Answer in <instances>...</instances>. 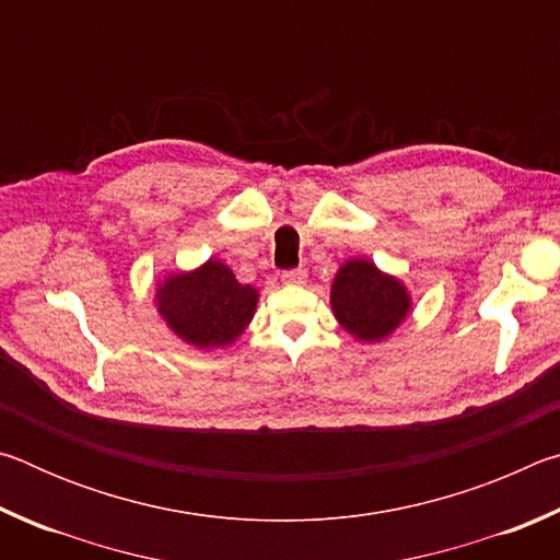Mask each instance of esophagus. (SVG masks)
Returning a JSON list of instances; mask_svg holds the SVG:
<instances>
[{"label":"esophagus","mask_w":560,"mask_h":560,"mask_svg":"<svg viewBox=\"0 0 560 560\" xmlns=\"http://www.w3.org/2000/svg\"><path fill=\"white\" fill-rule=\"evenodd\" d=\"M306 279H308L306 269H287L281 273V281L291 283V287H301V283H306Z\"/></svg>","instance_id":"obj_1"}]
</instances>
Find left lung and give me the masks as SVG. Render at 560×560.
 Instances as JSON below:
<instances>
[{
  "label": "left lung",
  "instance_id": "obj_1",
  "mask_svg": "<svg viewBox=\"0 0 560 560\" xmlns=\"http://www.w3.org/2000/svg\"><path fill=\"white\" fill-rule=\"evenodd\" d=\"M330 308L350 336L377 343L407 318L412 299L400 279L383 273L373 261L350 259L330 287Z\"/></svg>",
  "mask_w": 560,
  "mask_h": 560
}]
</instances>
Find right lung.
<instances>
[{"label": "right lung", "instance_id": "1", "mask_svg": "<svg viewBox=\"0 0 560 560\" xmlns=\"http://www.w3.org/2000/svg\"><path fill=\"white\" fill-rule=\"evenodd\" d=\"M259 291L210 259L195 271L170 273L155 289L158 314L185 343L210 350L234 343L257 311Z\"/></svg>", "mask_w": 560, "mask_h": 560}]
</instances>
